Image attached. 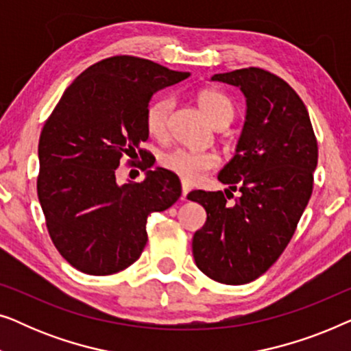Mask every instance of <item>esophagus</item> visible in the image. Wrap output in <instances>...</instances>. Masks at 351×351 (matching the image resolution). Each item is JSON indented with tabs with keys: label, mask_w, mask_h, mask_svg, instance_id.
<instances>
[{
	"label": "esophagus",
	"mask_w": 351,
	"mask_h": 351,
	"mask_svg": "<svg viewBox=\"0 0 351 351\" xmlns=\"http://www.w3.org/2000/svg\"><path fill=\"white\" fill-rule=\"evenodd\" d=\"M191 186L186 182H182V199H186V195L190 193Z\"/></svg>",
	"instance_id": "esophagus-1"
}]
</instances>
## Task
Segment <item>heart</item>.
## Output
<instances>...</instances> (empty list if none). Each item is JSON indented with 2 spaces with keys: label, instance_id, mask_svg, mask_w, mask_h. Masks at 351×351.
Wrapping results in <instances>:
<instances>
[{
  "label": "heart",
  "instance_id": "obj_1",
  "mask_svg": "<svg viewBox=\"0 0 351 351\" xmlns=\"http://www.w3.org/2000/svg\"><path fill=\"white\" fill-rule=\"evenodd\" d=\"M198 104L214 128L227 126L234 117L233 102L217 90H203L198 95ZM172 107H174V100L167 95H162L148 104L145 110V128L152 137L162 138L166 136ZM161 165L167 171L179 176L182 180L193 184L219 166V156L214 152L174 148L161 156Z\"/></svg>",
  "mask_w": 351,
  "mask_h": 351
}]
</instances>
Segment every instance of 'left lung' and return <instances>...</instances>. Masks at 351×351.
<instances>
[{
  "instance_id": "left-lung-1",
  "label": "left lung",
  "mask_w": 351,
  "mask_h": 351,
  "mask_svg": "<svg viewBox=\"0 0 351 351\" xmlns=\"http://www.w3.org/2000/svg\"><path fill=\"white\" fill-rule=\"evenodd\" d=\"M210 80L237 86L246 97L237 153L219 174L242 196L230 205L229 190L189 193L208 214L193 237V257L210 280L246 285L289 244L313 191L318 142L304 102L280 76L249 66Z\"/></svg>"
}]
</instances>
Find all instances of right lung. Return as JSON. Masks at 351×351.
<instances>
[{"label": "right lung", "instance_id": "add662e5", "mask_svg": "<svg viewBox=\"0 0 351 351\" xmlns=\"http://www.w3.org/2000/svg\"><path fill=\"white\" fill-rule=\"evenodd\" d=\"M189 76L141 57H108L86 69L47 118L38 199L52 243L76 270L105 276L132 265L147 244L148 215L180 198L174 172L156 167L141 184L119 185L114 171L123 158L147 153L152 95Z\"/></svg>", "mask_w": 351, "mask_h": 351}]
</instances>
